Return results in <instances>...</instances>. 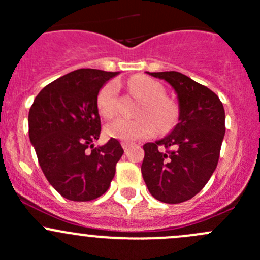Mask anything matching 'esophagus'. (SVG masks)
Segmentation results:
<instances>
[{"instance_id":"1","label":"esophagus","mask_w":260,"mask_h":260,"mask_svg":"<svg viewBox=\"0 0 260 260\" xmlns=\"http://www.w3.org/2000/svg\"><path fill=\"white\" fill-rule=\"evenodd\" d=\"M120 145H122V147H123V149H124V151H127L128 148H129L131 146H132V143H129V142H125V141H123L122 143H120Z\"/></svg>"}]
</instances>
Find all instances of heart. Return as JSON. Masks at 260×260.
Returning <instances> with one entry per match:
<instances>
[{"instance_id": "1", "label": "heart", "mask_w": 260, "mask_h": 260, "mask_svg": "<svg viewBox=\"0 0 260 260\" xmlns=\"http://www.w3.org/2000/svg\"><path fill=\"white\" fill-rule=\"evenodd\" d=\"M128 89L143 101L137 119L117 118L106 125V135L115 140L133 142L147 138L172 127L177 117L174 102L165 96V89L158 81L138 75L128 80ZM118 84L112 80L104 84L96 96V107L102 117L111 118L117 112Z\"/></svg>"}]
</instances>
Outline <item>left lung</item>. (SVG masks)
<instances>
[{
  "label": "left lung",
  "mask_w": 260,
  "mask_h": 260,
  "mask_svg": "<svg viewBox=\"0 0 260 260\" xmlns=\"http://www.w3.org/2000/svg\"><path fill=\"white\" fill-rule=\"evenodd\" d=\"M146 73L172 86L179 118L166 137L143 146L141 171L154 199L183 203L203 190L216 169L225 135L224 107L214 91L179 72Z\"/></svg>",
  "instance_id": "obj_1"
}]
</instances>
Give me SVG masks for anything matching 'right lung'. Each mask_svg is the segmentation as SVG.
<instances>
[{"instance_id": "add662e5", "label": "right lung", "mask_w": 260, "mask_h": 260, "mask_svg": "<svg viewBox=\"0 0 260 260\" xmlns=\"http://www.w3.org/2000/svg\"><path fill=\"white\" fill-rule=\"evenodd\" d=\"M119 72L79 69L46 85L28 112V137L50 185L65 199L90 201L108 190L123 148L101 135L96 96Z\"/></svg>"}]
</instances>
